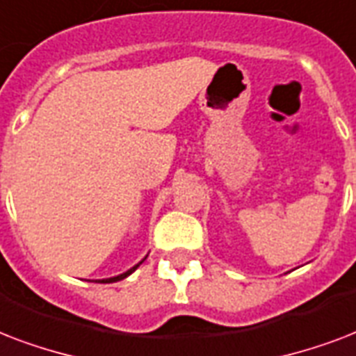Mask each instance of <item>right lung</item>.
<instances>
[{
  "mask_svg": "<svg viewBox=\"0 0 356 356\" xmlns=\"http://www.w3.org/2000/svg\"><path fill=\"white\" fill-rule=\"evenodd\" d=\"M137 267H139V264H137V266H135V267H131V269H129V271L122 273V275H118V277L106 278V280H98V282H102V284H109V282H117V280H122V278H126V277H128V275H131V273H134L135 269H137Z\"/></svg>",
  "mask_w": 356,
  "mask_h": 356,
  "instance_id": "1",
  "label": "right lung"
}]
</instances>
